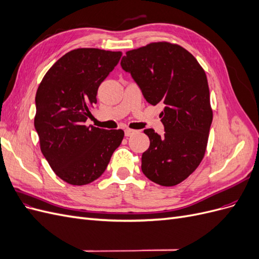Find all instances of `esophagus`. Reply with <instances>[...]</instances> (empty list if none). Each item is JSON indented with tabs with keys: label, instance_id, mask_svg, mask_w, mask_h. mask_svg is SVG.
<instances>
[{
	"label": "esophagus",
	"instance_id": "34e87169",
	"mask_svg": "<svg viewBox=\"0 0 259 259\" xmlns=\"http://www.w3.org/2000/svg\"><path fill=\"white\" fill-rule=\"evenodd\" d=\"M124 133H125V136L126 137H131V136H133V135H135L136 134V131H134V130H130V128H127V130H125L124 131Z\"/></svg>",
	"mask_w": 259,
	"mask_h": 259
}]
</instances>
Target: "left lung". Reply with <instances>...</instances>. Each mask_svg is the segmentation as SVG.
<instances>
[{
	"label": "left lung",
	"instance_id": "8db88e82",
	"mask_svg": "<svg viewBox=\"0 0 259 259\" xmlns=\"http://www.w3.org/2000/svg\"><path fill=\"white\" fill-rule=\"evenodd\" d=\"M121 66L149 104L164 107V136L144 131L150 146L142 156L143 173L164 187L178 185L200 165L206 150L213 110L204 70L192 54L168 42L128 51Z\"/></svg>",
	"mask_w": 259,
	"mask_h": 259
}]
</instances>
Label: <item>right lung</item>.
Masks as SVG:
<instances>
[{
	"label": "right lung",
	"mask_w": 259,
	"mask_h": 259,
	"mask_svg": "<svg viewBox=\"0 0 259 259\" xmlns=\"http://www.w3.org/2000/svg\"><path fill=\"white\" fill-rule=\"evenodd\" d=\"M121 56L99 49L73 50L55 62L38 85L34 127L41 151L55 174L70 185L99 178L122 143V130L85 125L99 85Z\"/></svg>",
	"instance_id": "right-lung-1"
}]
</instances>
